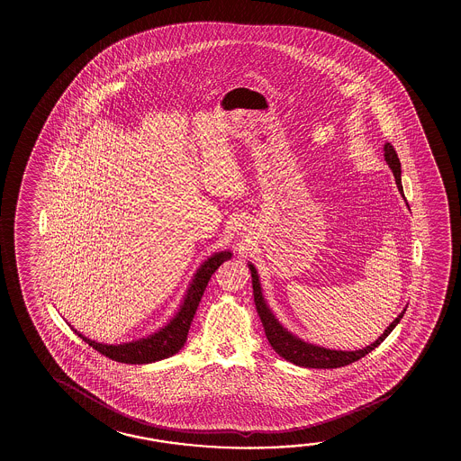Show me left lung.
Returning <instances> with one entry per match:
<instances>
[{
  "label": "left lung",
  "mask_w": 461,
  "mask_h": 461,
  "mask_svg": "<svg viewBox=\"0 0 461 461\" xmlns=\"http://www.w3.org/2000/svg\"><path fill=\"white\" fill-rule=\"evenodd\" d=\"M384 158L387 166L391 167L393 176H395V183H397L400 194L403 196L402 178H400L402 170H400L399 156H397V152H395L391 143L384 144ZM249 270L250 276H252V289H254V303H256L257 313L262 320L267 339L272 344V348H275V352L279 357H283L287 362L303 366V368H340V366H346V365L360 360L365 355L370 354L371 350H375L391 334L393 328L399 325L400 320L407 310L403 309L399 317L395 318L393 323L387 326V330L366 348H358V350H332V348H320L315 344H309L305 340L299 339L297 336L287 331L286 328L279 323L276 317L273 315L272 310L268 309V305L265 303L256 267L249 264Z\"/></svg>",
  "instance_id": "1"
}]
</instances>
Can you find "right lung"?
I'll list each match as a JSON object with an SVG mask.
<instances>
[{
    "instance_id": "add662e5",
    "label": "right lung",
    "mask_w": 461,
    "mask_h": 461,
    "mask_svg": "<svg viewBox=\"0 0 461 461\" xmlns=\"http://www.w3.org/2000/svg\"><path fill=\"white\" fill-rule=\"evenodd\" d=\"M231 258L230 250H221L215 252L213 256L209 257L203 265L197 268L194 278L189 285L188 291L185 294L182 305L168 323L164 328H160L158 332L149 334L143 339L131 340V342H123V344H101L96 340L85 338L84 334L72 330L78 334L80 339H84L88 346L98 350L99 354L106 355L111 360L115 362L129 363V365H143V363L158 362L168 358L176 354L186 342L189 326L196 313L197 305L201 303V297L204 294L205 286L211 279L212 273L219 268L220 265L225 260Z\"/></svg>"
}]
</instances>
